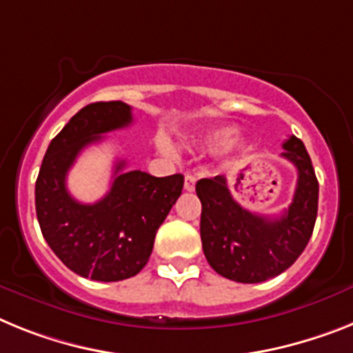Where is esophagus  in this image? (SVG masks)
Returning <instances> with one entry per match:
<instances>
[{"label":"esophagus","instance_id":"1","mask_svg":"<svg viewBox=\"0 0 353 353\" xmlns=\"http://www.w3.org/2000/svg\"><path fill=\"white\" fill-rule=\"evenodd\" d=\"M195 188V177L192 174H186L185 176V190L192 192Z\"/></svg>","mask_w":353,"mask_h":353}]
</instances>
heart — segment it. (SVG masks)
<instances>
[{
  "label": "heart",
  "instance_id": "obj_1",
  "mask_svg": "<svg viewBox=\"0 0 353 353\" xmlns=\"http://www.w3.org/2000/svg\"><path fill=\"white\" fill-rule=\"evenodd\" d=\"M236 127L228 125V123H217L201 129L199 134L195 136V143L204 150H219L224 149L235 140ZM163 149H168L167 145H163Z\"/></svg>",
  "mask_w": 353,
  "mask_h": 353
}]
</instances>
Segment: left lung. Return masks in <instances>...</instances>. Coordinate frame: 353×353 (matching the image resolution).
I'll use <instances>...</instances> for the list:
<instances>
[{
    "mask_svg": "<svg viewBox=\"0 0 353 353\" xmlns=\"http://www.w3.org/2000/svg\"><path fill=\"white\" fill-rule=\"evenodd\" d=\"M282 156L298 170L291 206L276 219L242 208L232 197L226 176L199 179L203 204L201 241L204 256L221 276L241 283H260L282 274L309 244L318 215L319 185L303 141H283Z\"/></svg>",
    "mask_w": 353,
    "mask_h": 353,
    "instance_id": "1",
    "label": "left lung"
}]
</instances>
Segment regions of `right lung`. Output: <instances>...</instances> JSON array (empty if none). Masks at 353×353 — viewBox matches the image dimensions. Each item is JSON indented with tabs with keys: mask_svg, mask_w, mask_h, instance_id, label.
<instances>
[{
	"mask_svg": "<svg viewBox=\"0 0 353 353\" xmlns=\"http://www.w3.org/2000/svg\"><path fill=\"white\" fill-rule=\"evenodd\" d=\"M131 121V105L123 102L82 108L48 145L35 181V212L44 241L68 269L97 282L125 280L145 268L156 232L185 183L181 174L125 172V161H118L102 199L84 204L71 197L66 176L77 156Z\"/></svg>",
	"mask_w": 353,
	"mask_h": 353,
	"instance_id": "obj_1",
	"label": "right lung"
}]
</instances>
